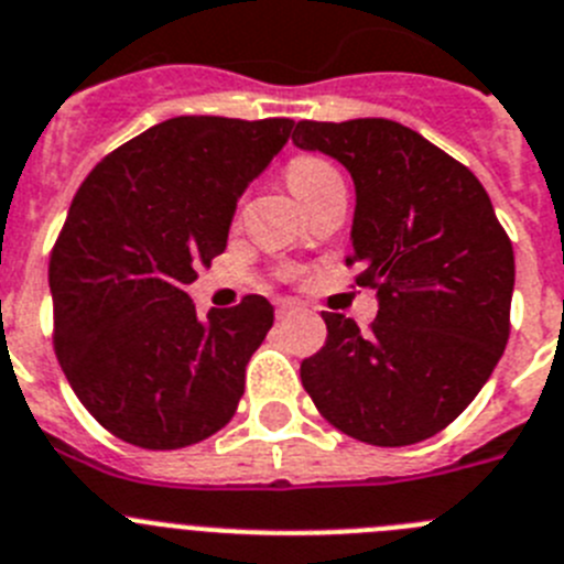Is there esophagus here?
<instances>
[{
  "mask_svg": "<svg viewBox=\"0 0 564 564\" xmlns=\"http://www.w3.org/2000/svg\"><path fill=\"white\" fill-rule=\"evenodd\" d=\"M296 310V304L288 302V299H282V302H276V318H288Z\"/></svg>",
  "mask_w": 564,
  "mask_h": 564,
  "instance_id": "1",
  "label": "esophagus"
}]
</instances>
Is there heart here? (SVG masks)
<instances>
[{
  "mask_svg": "<svg viewBox=\"0 0 564 564\" xmlns=\"http://www.w3.org/2000/svg\"><path fill=\"white\" fill-rule=\"evenodd\" d=\"M285 181L304 206L333 193V189H344L340 170L322 153H299V156H293L285 164Z\"/></svg>",
  "mask_w": 564,
  "mask_h": 564,
  "instance_id": "heart-1",
  "label": "heart"
}]
</instances>
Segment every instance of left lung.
Masks as SVG:
<instances>
[{
    "mask_svg": "<svg viewBox=\"0 0 564 564\" xmlns=\"http://www.w3.org/2000/svg\"><path fill=\"white\" fill-rule=\"evenodd\" d=\"M293 142L355 181V282L380 299L369 333L322 313L302 386L329 425L377 447L436 436L475 400L509 340L514 251L484 184L394 120L293 122Z\"/></svg>",
    "mask_w": 564,
    "mask_h": 564,
    "instance_id": "1",
    "label": "left lung"
}]
</instances>
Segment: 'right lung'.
I'll list each match as a JSON object with an SVG mask.
<instances>
[{"mask_svg": "<svg viewBox=\"0 0 564 564\" xmlns=\"http://www.w3.org/2000/svg\"><path fill=\"white\" fill-rule=\"evenodd\" d=\"M291 120L173 117L95 164L50 254L55 355L86 411L128 444L178 451L235 416L273 307L198 316L184 293L224 254L237 198Z\"/></svg>", "mask_w": 564, "mask_h": 564, "instance_id": "add662e5", "label": "right lung"}]
</instances>
